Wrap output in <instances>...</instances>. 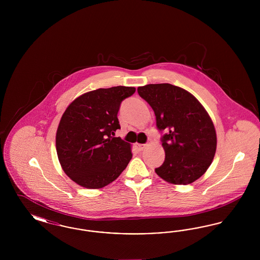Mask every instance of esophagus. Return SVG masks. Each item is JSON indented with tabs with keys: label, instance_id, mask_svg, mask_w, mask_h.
Segmentation results:
<instances>
[{
	"label": "esophagus",
	"instance_id": "esophagus-1",
	"mask_svg": "<svg viewBox=\"0 0 260 260\" xmlns=\"http://www.w3.org/2000/svg\"><path fill=\"white\" fill-rule=\"evenodd\" d=\"M136 147L138 151H142L143 149L145 148V145L144 144H139V143H136Z\"/></svg>",
	"mask_w": 260,
	"mask_h": 260
}]
</instances>
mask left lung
Segmentation results:
<instances>
[{
    "label": "left lung",
    "mask_w": 260,
    "mask_h": 260,
    "mask_svg": "<svg viewBox=\"0 0 260 260\" xmlns=\"http://www.w3.org/2000/svg\"><path fill=\"white\" fill-rule=\"evenodd\" d=\"M154 110L157 127L166 131V158L156 173L169 183L186 185L207 172L216 151V133L210 115L193 94L171 84L138 87Z\"/></svg>",
    "instance_id": "obj_1"
}]
</instances>
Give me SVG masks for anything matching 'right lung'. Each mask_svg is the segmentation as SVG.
Masks as SVG:
<instances>
[{
	"instance_id": "add662e5",
	"label": "right lung",
	"mask_w": 260,
	"mask_h": 260,
	"mask_svg": "<svg viewBox=\"0 0 260 260\" xmlns=\"http://www.w3.org/2000/svg\"><path fill=\"white\" fill-rule=\"evenodd\" d=\"M136 87L99 88L70 103L62 115L55 136L62 170L74 182L99 189L123 173L133 157L131 144L114 137L121 128L118 112L121 102Z\"/></svg>"
}]
</instances>
